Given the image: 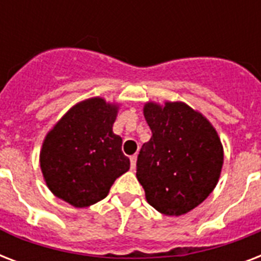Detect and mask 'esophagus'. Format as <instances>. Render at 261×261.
Instances as JSON below:
<instances>
[{"instance_id":"obj_1","label":"esophagus","mask_w":261,"mask_h":261,"mask_svg":"<svg viewBox=\"0 0 261 261\" xmlns=\"http://www.w3.org/2000/svg\"><path fill=\"white\" fill-rule=\"evenodd\" d=\"M130 163H131V169H135L137 167V155H131L130 157Z\"/></svg>"}]
</instances>
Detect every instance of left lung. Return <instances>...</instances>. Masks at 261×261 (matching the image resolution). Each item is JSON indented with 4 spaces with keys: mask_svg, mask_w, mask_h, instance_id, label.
<instances>
[{
    "mask_svg": "<svg viewBox=\"0 0 261 261\" xmlns=\"http://www.w3.org/2000/svg\"><path fill=\"white\" fill-rule=\"evenodd\" d=\"M143 114L151 138L137 160V178L147 203L161 214L181 215L200 204L218 182L223 149L203 115L184 102L160 107L149 102Z\"/></svg>",
    "mask_w": 261,
    "mask_h": 261,
    "instance_id": "1",
    "label": "left lung"
}]
</instances>
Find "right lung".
<instances>
[{
	"instance_id": "add662e5",
	"label": "right lung",
	"mask_w": 261,
	"mask_h": 261,
	"mask_svg": "<svg viewBox=\"0 0 261 261\" xmlns=\"http://www.w3.org/2000/svg\"><path fill=\"white\" fill-rule=\"evenodd\" d=\"M118 107L94 97L74 106L47 134L40 168L55 196L74 207L100 202L130 169L122 138L112 133Z\"/></svg>"
}]
</instances>
